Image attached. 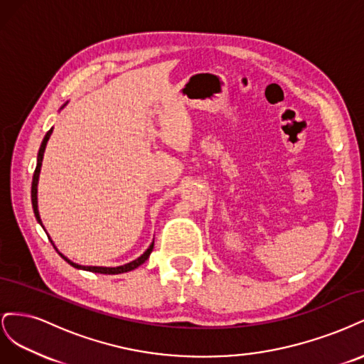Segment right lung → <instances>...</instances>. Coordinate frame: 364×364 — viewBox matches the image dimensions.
Masks as SVG:
<instances>
[{
    "label": "right lung",
    "instance_id": "1",
    "mask_svg": "<svg viewBox=\"0 0 364 364\" xmlns=\"http://www.w3.org/2000/svg\"><path fill=\"white\" fill-rule=\"evenodd\" d=\"M51 132H53V127L47 132L46 138L42 139V144H41V149H39V153H38L36 170H35V173H33V182H31V205H33V213H35L36 220H38V222H39L41 225H42V222H41L39 211H38V179H39V171H41V165H42L43 151H46V146H47V142H48V139H50ZM153 245H155V243H151V245L149 246V249H147L144 253H142V255H141L139 258H136L135 261H132V262L124 264V266H119V267H91V266H79V264H75V262L70 261L68 258H65V257L62 255V253H59V255H60L65 261H67L68 264H71V266L75 267V269H83V270H87V272H95V273H103V274H118V273H124V272L134 270V269H136L138 266H141L142 262H146V259L150 257V253H151V250H153Z\"/></svg>",
    "mask_w": 364,
    "mask_h": 364
}]
</instances>
